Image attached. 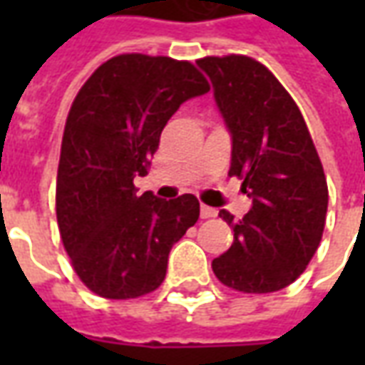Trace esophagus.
<instances>
[{"label": "esophagus", "mask_w": 365, "mask_h": 365, "mask_svg": "<svg viewBox=\"0 0 365 365\" xmlns=\"http://www.w3.org/2000/svg\"><path fill=\"white\" fill-rule=\"evenodd\" d=\"M201 219H213V217H217V209H213V207H209V205H201Z\"/></svg>", "instance_id": "1"}]
</instances>
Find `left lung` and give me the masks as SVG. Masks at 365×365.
Here are the masks:
<instances>
[{
	"label": "left lung",
	"mask_w": 365,
	"mask_h": 365,
	"mask_svg": "<svg viewBox=\"0 0 365 365\" xmlns=\"http://www.w3.org/2000/svg\"><path fill=\"white\" fill-rule=\"evenodd\" d=\"M197 66L230 135V175L252 199L242 219L222 209L232 246L213 260L219 282L245 293H272L303 274L319 248L329 190L295 101L275 76L246 56H207Z\"/></svg>",
	"instance_id": "8db88e82"
}]
</instances>
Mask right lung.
<instances>
[{"instance_id":"1","label":"right lung","mask_w":365,"mask_h":365,"mask_svg":"<svg viewBox=\"0 0 365 365\" xmlns=\"http://www.w3.org/2000/svg\"><path fill=\"white\" fill-rule=\"evenodd\" d=\"M209 91L190 62L120 54L78 91L68 113L56 219L76 274L99 297L135 299L164 282L172 246L199 219L191 193H136L166 127L183 101Z\"/></svg>"}]
</instances>
